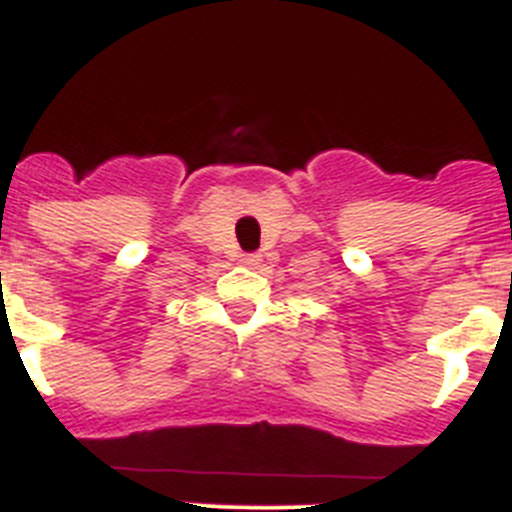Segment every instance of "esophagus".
I'll list each match as a JSON object with an SVG mask.
<instances>
[{
	"label": "esophagus",
	"instance_id": "1",
	"mask_svg": "<svg viewBox=\"0 0 512 512\" xmlns=\"http://www.w3.org/2000/svg\"><path fill=\"white\" fill-rule=\"evenodd\" d=\"M242 262H244V265H250V268H257V265L262 262V257L260 255H244Z\"/></svg>",
	"mask_w": 512,
	"mask_h": 512
}]
</instances>
